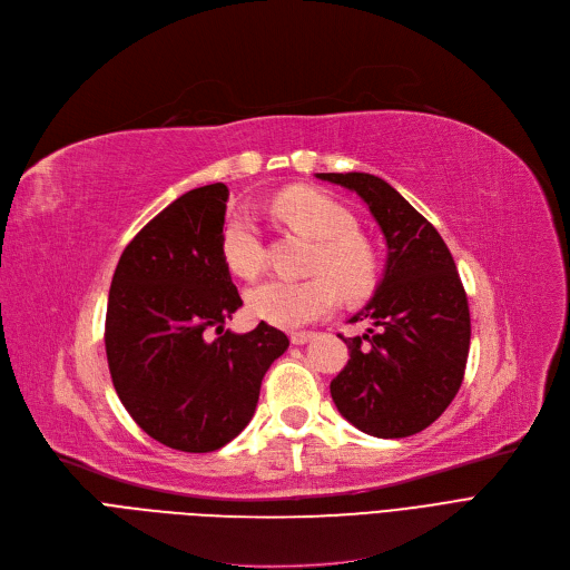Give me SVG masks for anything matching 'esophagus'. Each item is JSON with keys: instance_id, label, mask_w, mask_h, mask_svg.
<instances>
[{"instance_id": "1", "label": "esophagus", "mask_w": 570, "mask_h": 570, "mask_svg": "<svg viewBox=\"0 0 570 570\" xmlns=\"http://www.w3.org/2000/svg\"><path fill=\"white\" fill-rule=\"evenodd\" d=\"M312 337H314V333H312V331H295V333H291V342H293L295 346L307 344Z\"/></svg>"}]
</instances>
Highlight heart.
I'll return each instance as SVG.
<instances>
[{
    "mask_svg": "<svg viewBox=\"0 0 570 570\" xmlns=\"http://www.w3.org/2000/svg\"><path fill=\"white\" fill-rule=\"evenodd\" d=\"M273 213L293 230L316 239L309 258L314 277L303 282L265 279L247 291L249 312L275 325H301L331 312L340 293L367 295L379 277L376 254L357 233V222L344 205L312 189L291 187L273 200ZM222 256L237 277L252 279L263 265V243L254 219L233 209L222 228Z\"/></svg>",
    "mask_w": 570,
    "mask_h": 570,
    "instance_id": "obj_1",
    "label": "heart"
}]
</instances>
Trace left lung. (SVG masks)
Segmentation results:
<instances>
[{"instance_id": "left-lung-1", "label": "left lung", "mask_w": 570, "mask_h": 570, "mask_svg": "<svg viewBox=\"0 0 570 570\" xmlns=\"http://www.w3.org/2000/svg\"><path fill=\"white\" fill-rule=\"evenodd\" d=\"M361 196L387 245L383 279L365 309L363 337L344 340L348 363L331 395L351 425L379 439L423 432L460 391L471 340L466 293L436 228L385 179L316 173Z\"/></svg>"}]
</instances>
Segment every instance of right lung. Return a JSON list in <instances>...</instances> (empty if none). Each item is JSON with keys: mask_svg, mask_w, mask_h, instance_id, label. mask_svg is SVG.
I'll return each mask as SVG.
<instances>
[{"mask_svg": "<svg viewBox=\"0 0 570 570\" xmlns=\"http://www.w3.org/2000/svg\"><path fill=\"white\" fill-rule=\"evenodd\" d=\"M226 200L217 183L164 207L119 256L108 293L115 393L145 434L183 453L219 451L243 432L267 367L288 348L263 321L245 335L224 331L243 307L222 256Z\"/></svg>", "mask_w": 570, "mask_h": 570, "instance_id": "add662e5", "label": "right lung"}]
</instances>
